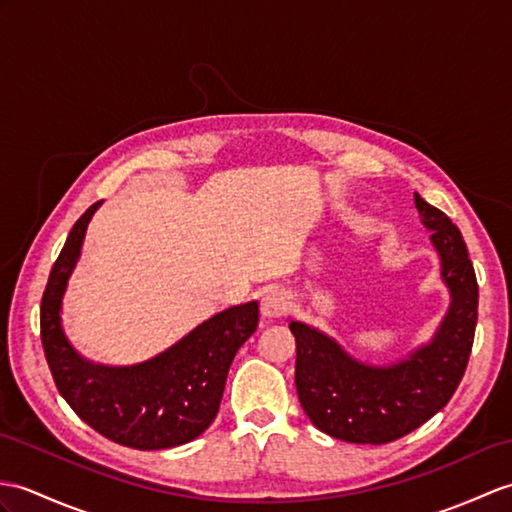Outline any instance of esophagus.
<instances>
[{
    "label": "esophagus",
    "instance_id": "1",
    "mask_svg": "<svg viewBox=\"0 0 512 512\" xmlns=\"http://www.w3.org/2000/svg\"><path fill=\"white\" fill-rule=\"evenodd\" d=\"M288 305V294L283 290H270L261 299V314H264V318H279L288 312Z\"/></svg>",
    "mask_w": 512,
    "mask_h": 512
}]
</instances>
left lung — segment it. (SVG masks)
I'll return each mask as SVG.
<instances>
[{
  "mask_svg": "<svg viewBox=\"0 0 512 512\" xmlns=\"http://www.w3.org/2000/svg\"><path fill=\"white\" fill-rule=\"evenodd\" d=\"M414 205L441 257V277L451 294L434 338L406 360L386 366L351 358L323 331L290 320L296 338L294 382L310 421L340 441L384 445L417 430L447 406L471 355L478 323V281L462 233L441 209L419 194Z\"/></svg>",
  "mask_w": 512,
  "mask_h": 512,
  "instance_id": "8db88e82",
  "label": "left lung"
}]
</instances>
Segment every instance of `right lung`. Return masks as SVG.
Here are the masks:
<instances>
[{"label": "right lung", "mask_w": 512, "mask_h": 512, "mask_svg": "<svg viewBox=\"0 0 512 512\" xmlns=\"http://www.w3.org/2000/svg\"><path fill=\"white\" fill-rule=\"evenodd\" d=\"M100 205L102 200L78 218L47 279L41 301L45 360L71 410L109 441L144 451L185 445L216 419L235 353L257 329L259 305H233L141 364L85 360L65 336L61 305L89 220Z\"/></svg>", "instance_id": "obj_1"}]
</instances>
